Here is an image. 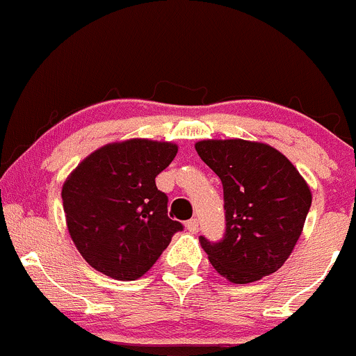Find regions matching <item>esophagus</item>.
<instances>
[{
    "label": "esophagus",
    "mask_w": 356,
    "mask_h": 356,
    "mask_svg": "<svg viewBox=\"0 0 356 356\" xmlns=\"http://www.w3.org/2000/svg\"><path fill=\"white\" fill-rule=\"evenodd\" d=\"M186 228H188L191 234H196V232L200 230V222H197L196 218L188 220V222H186Z\"/></svg>",
    "instance_id": "1"
}]
</instances>
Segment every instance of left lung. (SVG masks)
<instances>
[{"instance_id": "left-lung-1", "label": "left lung", "mask_w": 356, "mask_h": 356, "mask_svg": "<svg viewBox=\"0 0 356 356\" xmlns=\"http://www.w3.org/2000/svg\"><path fill=\"white\" fill-rule=\"evenodd\" d=\"M194 148L223 184L225 237H200L211 266L237 285L278 271L312 203L305 179L283 153L259 141L203 140Z\"/></svg>"}]
</instances>
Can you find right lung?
Here are the masks:
<instances>
[{
    "instance_id": "1",
    "label": "right lung",
    "mask_w": 356,
    "mask_h": 356,
    "mask_svg": "<svg viewBox=\"0 0 356 356\" xmlns=\"http://www.w3.org/2000/svg\"><path fill=\"white\" fill-rule=\"evenodd\" d=\"M175 155V143L133 138L95 149L68 175L66 225L93 269L122 282L141 278L182 230L155 184Z\"/></svg>"
}]
</instances>
